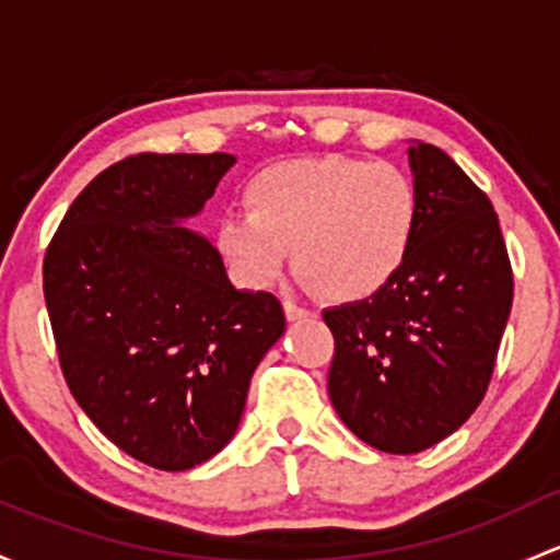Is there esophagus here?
Masks as SVG:
<instances>
[{"mask_svg": "<svg viewBox=\"0 0 560 560\" xmlns=\"http://www.w3.org/2000/svg\"><path fill=\"white\" fill-rule=\"evenodd\" d=\"M284 314H287V319H290V322H303V319H308L311 311L300 308V305L292 303V300H284Z\"/></svg>", "mask_w": 560, "mask_h": 560, "instance_id": "1", "label": "esophagus"}]
</instances>
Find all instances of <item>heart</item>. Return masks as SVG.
Returning a JSON list of instances; mask_svg holds the SVG:
<instances>
[{
  "instance_id": "obj_1",
  "label": "heart",
  "mask_w": 560,
  "mask_h": 560,
  "mask_svg": "<svg viewBox=\"0 0 560 560\" xmlns=\"http://www.w3.org/2000/svg\"><path fill=\"white\" fill-rule=\"evenodd\" d=\"M413 176L394 163L325 155L265 168L246 214H228L217 246L244 284H276L292 262L329 300H364L399 273L419 231Z\"/></svg>"
}]
</instances>
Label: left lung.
I'll return each instance as SVG.
<instances>
[{
    "instance_id": "8db88e82",
    "label": "left lung",
    "mask_w": 560,
    "mask_h": 560,
    "mask_svg": "<svg viewBox=\"0 0 560 560\" xmlns=\"http://www.w3.org/2000/svg\"><path fill=\"white\" fill-rule=\"evenodd\" d=\"M421 217L413 249L375 295L327 308V392L373 448L419 453L486 394L513 308V268L486 192L440 147L410 141Z\"/></svg>"
}]
</instances>
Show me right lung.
<instances>
[{
	"label": "right lung",
	"instance_id": "obj_1",
	"mask_svg": "<svg viewBox=\"0 0 560 560\" xmlns=\"http://www.w3.org/2000/svg\"><path fill=\"white\" fill-rule=\"evenodd\" d=\"M233 163H115L69 206L43 265L69 392L117 448L166 472L231 443L252 373L287 327L279 300L235 290L211 241L185 228Z\"/></svg>",
	"mask_w": 560,
	"mask_h": 560
}]
</instances>
